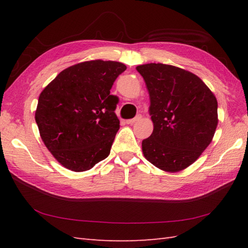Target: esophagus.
Returning a JSON list of instances; mask_svg holds the SVG:
<instances>
[{"label": "esophagus", "mask_w": 248, "mask_h": 248, "mask_svg": "<svg viewBox=\"0 0 248 248\" xmlns=\"http://www.w3.org/2000/svg\"><path fill=\"white\" fill-rule=\"evenodd\" d=\"M140 118H141V116H140V115H138V116H136V117H134V118H132V119L125 120V123H127L128 124H133L134 123H136V121H139Z\"/></svg>", "instance_id": "esophagus-1"}]
</instances>
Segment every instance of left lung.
<instances>
[{"mask_svg":"<svg viewBox=\"0 0 248 248\" xmlns=\"http://www.w3.org/2000/svg\"><path fill=\"white\" fill-rule=\"evenodd\" d=\"M149 93L154 131L141 143L147 161L160 170H186L202 155L217 130V100L196 75L171 65L136 67Z\"/></svg>","mask_w":248,"mask_h":248,"instance_id":"1","label":"left lung"}]
</instances>
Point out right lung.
<instances>
[{
	"mask_svg": "<svg viewBox=\"0 0 248 248\" xmlns=\"http://www.w3.org/2000/svg\"><path fill=\"white\" fill-rule=\"evenodd\" d=\"M127 67L94 60L60 72L39 94L35 112L40 138L57 162L72 171L91 170L108 157L119 119L109 94Z\"/></svg>",
	"mask_w": 248,
	"mask_h": 248,
	"instance_id": "add662e5",
	"label": "right lung"
}]
</instances>
